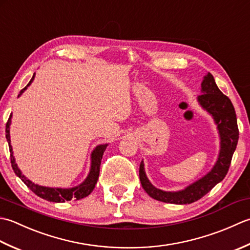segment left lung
<instances>
[{"instance_id": "obj_1", "label": "left lung", "mask_w": 250, "mask_h": 250, "mask_svg": "<svg viewBox=\"0 0 250 250\" xmlns=\"http://www.w3.org/2000/svg\"><path fill=\"white\" fill-rule=\"evenodd\" d=\"M202 95L198 96V103L213 116L218 126L221 139V149L218 161L211 171L197 180L193 185L178 192H166L151 185L145 172L144 162L140 163L139 178L141 186L152 198L170 204H191L206 195L217 183L225 179L232 161L234 151L238 141V127L236 113L229 97L218 88L213 76L208 73L202 82Z\"/></svg>"}]
</instances>
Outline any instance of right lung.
Returning <instances> with one entry per match:
<instances>
[{
	"label": "right lung",
	"mask_w": 250,
	"mask_h": 250,
	"mask_svg": "<svg viewBox=\"0 0 250 250\" xmlns=\"http://www.w3.org/2000/svg\"><path fill=\"white\" fill-rule=\"evenodd\" d=\"M35 74H33L31 81H30L29 84L25 86L24 88L21 89L19 95H21L23 91L27 89L28 86L32 83V81L34 80ZM11 119H12V114L8 118V121L6 123V129H5V132H6V139L9 146V153H11V163H12V167L20 179L22 180V182L27 186L30 190H31L33 193H35L38 196L44 198L48 202H55V203H63L65 201H71V200H81V198H84L86 196H88L91 192H93L94 188L96 186L97 181H98V177H99V171H100V164H101V160H103V155L104 152L105 151V147L108 146V145H100L96 147V149L93 151L91 153V167H90V171L86 178L85 181L83 183H81L80 186L72 188V189H58V188H47V187H41L35 185L32 181H30L27 179L20 171L19 168L17 167V164L15 163V159L13 156V149L11 146V138H9V125H11Z\"/></svg>",
	"instance_id": "obj_1"
}]
</instances>
